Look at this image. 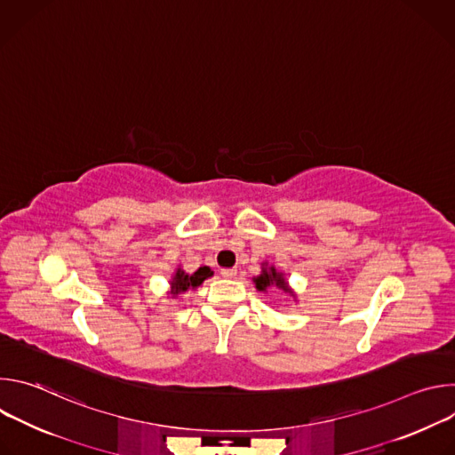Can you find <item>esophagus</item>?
Returning a JSON list of instances; mask_svg holds the SVG:
<instances>
[{"instance_id":"obj_1","label":"esophagus","mask_w":455,"mask_h":455,"mask_svg":"<svg viewBox=\"0 0 455 455\" xmlns=\"http://www.w3.org/2000/svg\"><path fill=\"white\" fill-rule=\"evenodd\" d=\"M235 274H237L235 268H223V270H221V275H223L225 279H232V277H235Z\"/></svg>"}]
</instances>
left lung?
I'll list each match as a JSON object with an SVG mask.
<instances>
[{"label": "left lung", "mask_w": 455, "mask_h": 455, "mask_svg": "<svg viewBox=\"0 0 455 455\" xmlns=\"http://www.w3.org/2000/svg\"><path fill=\"white\" fill-rule=\"evenodd\" d=\"M251 281H253L257 291H265L267 293L270 288H277V290L291 295L297 300V293L290 288L286 275L283 272H277V268L274 265L268 267V263H263L261 265V274H259L257 277H253Z\"/></svg>", "instance_id": "obj_1"}]
</instances>
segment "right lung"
Listing matches in <instances>:
<instances>
[{"mask_svg": "<svg viewBox=\"0 0 455 455\" xmlns=\"http://www.w3.org/2000/svg\"><path fill=\"white\" fill-rule=\"evenodd\" d=\"M212 275H214V272L209 267H200L194 274H187L181 267H178L169 281L167 295L176 299L180 293H185L188 290H196L200 284H204L205 279H209Z\"/></svg>", "mask_w": 455, "mask_h": 455, "instance_id": "obj_1", "label": "right lung"}]
</instances>
